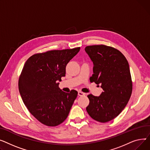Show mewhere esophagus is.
Masks as SVG:
<instances>
[{"mask_svg":"<svg viewBox=\"0 0 150 150\" xmlns=\"http://www.w3.org/2000/svg\"><path fill=\"white\" fill-rule=\"evenodd\" d=\"M85 93H82V92H81V91H79L78 92V96H85Z\"/></svg>","mask_w":150,"mask_h":150,"instance_id":"1","label":"esophagus"}]
</instances>
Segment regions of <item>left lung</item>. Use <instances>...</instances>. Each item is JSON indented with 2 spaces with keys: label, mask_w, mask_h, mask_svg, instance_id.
Listing matches in <instances>:
<instances>
[{
  "label": "left lung",
  "mask_w": 150,
  "mask_h": 150,
  "mask_svg": "<svg viewBox=\"0 0 150 150\" xmlns=\"http://www.w3.org/2000/svg\"><path fill=\"white\" fill-rule=\"evenodd\" d=\"M85 51L93 64L90 81L103 90L99 96H88L86 110L94 120L107 122L119 115L130 99L133 85L129 64L121 52L110 47L88 46Z\"/></svg>",
  "instance_id": "1"
}]
</instances>
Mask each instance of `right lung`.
<instances>
[{
	"instance_id": "1",
	"label": "right lung",
	"mask_w": 150,
	"mask_h": 150,
	"mask_svg": "<svg viewBox=\"0 0 150 150\" xmlns=\"http://www.w3.org/2000/svg\"><path fill=\"white\" fill-rule=\"evenodd\" d=\"M80 47L49 51L31 56L24 64L19 80L22 100L32 115L42 124L55 127L68 117L77 91L65 93L59 88L67 65Z\"/></svg>"
}]
</instances>
